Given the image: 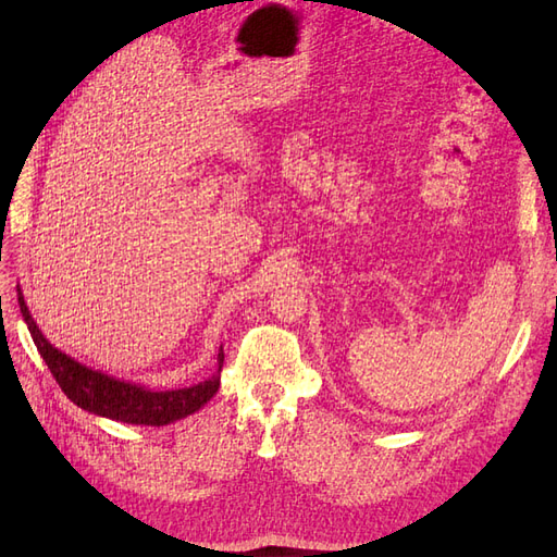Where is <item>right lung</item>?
Segmentation results:
<instances>
[{
    "mask_svg": "<svg viewBox=\"0 0 557 557\" xmlns=\"http://www.w3.org/2000/svg\"><path fill=\"white\" fill-rule=\"evenodd\" d=\"M17 302L24 323L32 332V338L38 347L40 357L45 359L47 368L51 370L53 379L61 386V391L76 404L83 411H90L101 418H110L126 424H144V426H164L175 420H183L196 413L200 406L208 404L219 386H221V368H223V347L219 349V370L208 382H200L189 388L178 391H151L139 384L122 382L110 374L87 368L72 357H67L61 349L53 347L38 325L34 323L32 313L17 288Z\"/></svg>",
    "mask_w": 557,
    "mask_h": 557,
    "instance_id": "add662e5",
    "label": "right lung"
}]
</instances>
